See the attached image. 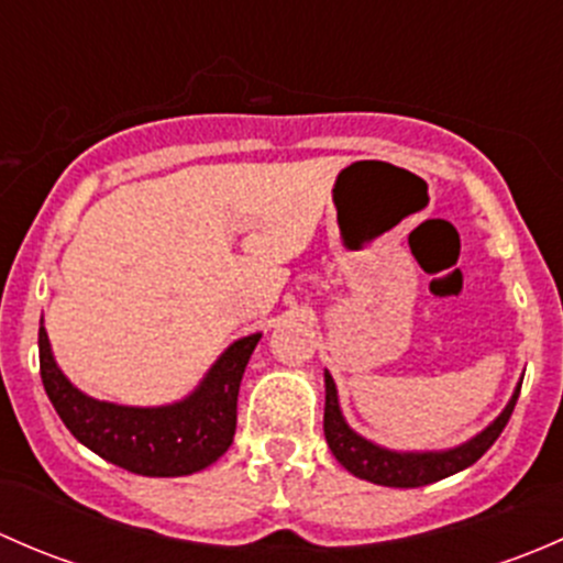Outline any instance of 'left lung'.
Masks as SVG:
<instances>
[{"label": "left lung", "mask_w": 563, "mask_h": 563, "mask_svg": "<svg viewBox=\"0 0 563 563\" xmlns=\"http://www.w3.org/2000/svg\"><path fill=\"white\" fill-rule=\"evenodd\" d=\"M323 384H327L323 435H327L329 450H332L338 463L343 465V468H349L351 474L384 487H422L430 485V482L446 479V476L474 465L476 460L496 444L501 430L507 428L509 417H512V408L520 395L518 387L515 389L512 400L507 402V408H504L482 433H476L474 439L465 441V444L452 446V450L444 452H395L387 450V446H378L373 444V441L362 439L360 433H354V430L349 428V422L343 419V411H340L338 387H334L329 373H323Z\"/></svg>", "instance_id": "8db88e82"}]
</instances>
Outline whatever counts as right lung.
<instances>
[{
    "label": "right lung",
    "mask_w": 563,
    "mask_h": 563,
    "mask_svg": "<svg viewBox=\"0 0 563 563\" xmlns=\"http://www.w3.org/2000/svg\"><path fill=\"white\" fill-rule=\"evenodd\" d=\"M258 340L255 332L231 343L185 400L139 408L95 400L73 387L40 327V378L65 428L95 455L141 476H187L212 465L234 441L236 397Z\"/></svg>",
    "instance_id": "obj_1"
}]
</instances>
